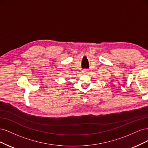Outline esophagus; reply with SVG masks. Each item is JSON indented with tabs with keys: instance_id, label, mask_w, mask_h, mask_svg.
Instances as JSON below:
<instances>
[{
	"instance_id": "34e87169",
	"label": "esophagus",
	"mask_w": 148,
	"mask_h": 148,
	"mask_svg": "<svg viewBox=\"0 0 148 148\" xmlns=\"http://www.w3.org/2000/svg\"><path fill=\"white\" fill-rule=\"evenodd\" d=\"M88 71H89V70L88 69H84L83 70V72L84 73H88Z\"/></svg>"
}]
</instances>
